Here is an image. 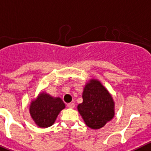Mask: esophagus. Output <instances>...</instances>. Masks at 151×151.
<instances>
[{"label": "esophagus", "instance_id": "1", "mask_svg": "<svg viewBox=\"0 0 151 151\" xmlns=\"http://www.w3.org/2000/svg\"><path fill=\"white\" fill-rule=\"evenodd\" d=\"M67 107L70 109H73L75 107V104L74 103H69V104H67Z\"/></svg>", "mask_w": 151, "mask_h": 151}]
</instances>
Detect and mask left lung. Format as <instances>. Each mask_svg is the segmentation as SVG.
<instances>
[{"instance_id": "left-lung-1", "label": "left lung", "mask_w": 151, "mask_h": 151, "mask_svg": "<svg viewBox=\"0 0 151 151\" xmlns=\"http://www.w3.org/2000/svg\"><path fill=\"white\" fill-rule=\"evenodd\" d=\"M83 102L78 105V113L87 127L98 130L111 121L115 116V101L101 81L91 78L84 85Z\"/></svg>"}]
</instances>
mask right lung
<instances>
[{
  "mask_svg": "<svg viewBox=\"0 0 151 151\" xmlns=\"http://www.w3.org/2000/svg\"><path fill=\"white\" fill-rule=\"evenodd\" d=\"M65 107L61 98L53 97L46 92H41L30 102L29 111L38 127L47 128L55 123L60 112Z\"/></svg>",
  "mask_w": 151,
  "mask_h": 151,
  "instance_id": "add662e5",
  "label": "right lung"
}]
</instances>
